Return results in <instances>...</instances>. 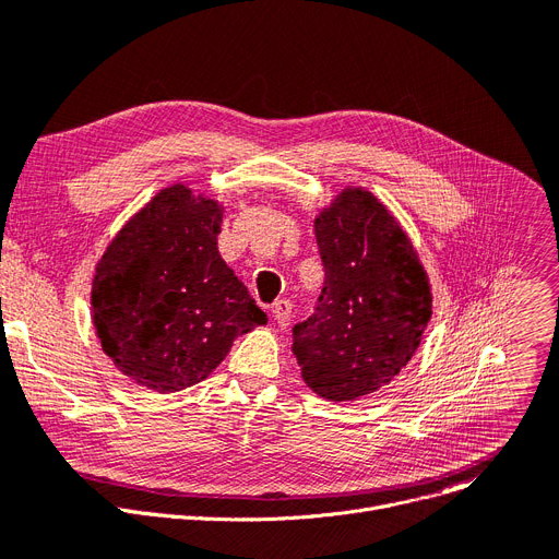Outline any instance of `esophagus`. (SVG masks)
Segmentation results:
<instances>
[{
	"label": "esophagus",
	"mask_w": 559,
	"mask_h": 559,
	"mask_svg": "<svg viewBox=\"0 0 559 559\" xmlns=\"http://www.w3.org/2000/svg\"><path fill=\"white\" fill-rule=\"evenodd\" d=\"M272 314L276 319V324H281V326L289 324V319H292V301H287V299L276 301L274 308H272Z\"/></svg>",
	"instance_id": "esophagus-1"
}]
</instances>
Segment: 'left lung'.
Listing matches in <instances>:
<instances>
[{
	"mask_svg": "<svg viewBox=\"0 0 559 559\" xmlns=\"http://www.w3.org/2000/svg\"><path fill=\"white\" fill-rule=\"evenodd\" d=\"M324 287L292 331L306 385L329 401H356L415 356L432 314L424 264L396 217L369 190L344 188L314 217Z\"/></svg>",
	"mask_w": 559,
	"mask_h": 559,
	"instance_id": "obj_1",
	"label": "left lung"
}]
</instances>
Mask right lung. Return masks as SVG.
Returning <instances> with one entry per match:
<instances>
[{"label": "right lung", "instance_id": "add662e5", "mask_svg": "<svg viewBox=\"0 0 559 559\" xmlns=\"http://www.w3.org/2000/svg\"><path fill=\"white\" fill-rule=\"evenodd\" d=\"M222 203L160 190L115 235L93 276L104 354L133 383L179 392L209 378L233 340L267 324L217 249Z\"/></svg>", "mask_w": 559, "mask_h": 559}]
</instances>
